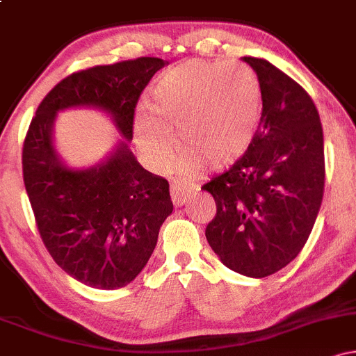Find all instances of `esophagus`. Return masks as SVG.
<instances>
[{
  "label": "esophagus",
  "instance_id": "1",
  "mask_svg": "<svg viewBox=\"0 0 356 356\" xmlns=\"http://www.w3.org/2000/svg\"><path fill=\"white\" fill-rule=\"evenodd\" d=\"M197 189V184L182 181V179H175L172 186H170V195H172V201L175 206H182V204L191 197L192 192Z\"/></svg>",
  "mask_w": 356,
  "mask_h": 356
}]
</instances>
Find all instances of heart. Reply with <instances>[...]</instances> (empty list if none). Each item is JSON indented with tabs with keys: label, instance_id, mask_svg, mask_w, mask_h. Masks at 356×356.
Segmentation results:
<instances>
[{
	"label": "heart",
	"instance_id": "1",
	"mask_svg": "<svg viewBox=\"0 0 356 356\" xmlns=\"http://www.w3.org/2000/svg\"><path fill=\"white\" fill-rule=\"evenodd\" d=\"M150 113L137 118L138 147L164 167L177 149L189 169L222 167L246 152L263 113L256 72L239 61L191 60L161 75L149 93Z\"/></svg>",
	"mask_w": 356,
	"mask_h": 356
}]
</instances>
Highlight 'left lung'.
I'll use <instances>...</instances> for the list:
<instances>
[{"instance_id": "left-lung-1", "label": "left lung", "mask_w": 356, "mask_h": 356, "mask_svg": "<svg viewBox=\"0 0 356 356\" xmlns=\"http://www.w3.org/2000/svg\"><path fill=\"white\" fill-rule=\"evenodd\" d=\"M259 79L263 113L251 144L201 189L216 216L206 238L232 271L266 277L291 263L308 241L325 191V147L308 92L263 58H243Z\"/></svg>"}]
</instances>
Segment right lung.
<instances>
[{
    "label": "right lung",
    "instance_id": "obj_1",
    "mask_svg": "<svg viewBox=\"0 0 356 356\" xmlns=\"http://www.w3.org/2000/svg\"><path fill=\"white\" fill-rule=\"evenodd\" d=\"M164 67L152 56L97 65L65 76L31 118L23 142V181L40 238L55 263L80 283L117 289L136 280L174 209L169 182L130 152L136 108L144 88ZM76 104L107 109L126 137L105 165L72 171L56 157V112Z\"/></svg>",
    "mask_w": 356,
    "mask_h": 356
}]
</instances>
